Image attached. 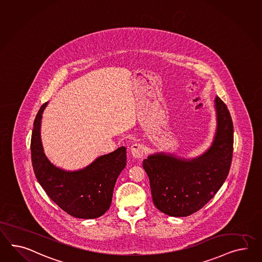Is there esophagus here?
I'll return each mask as SVG.
<instances>
[{"label": "esophagus", "instance_id": "obj_1", "mask_svg": "<svg viewBox=\"0 0 262 262\" xmlns=\"http://www.w3.org/2000/svg\"><path fill=\"white\" fill-rule=\"evenodd\" d=\"M130 151H131V155L133 156V158L140 160L143 157L144 148L141 143H134L130 148Z\"/></svg>", "mask_w": 262, "mask_h": 262}]
</instances>
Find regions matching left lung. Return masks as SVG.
Returning a JSON list of instances; mask_svg holds the SVG:
<instances>
[{"label": "left lung", "mask_w": 262, "mask_h": 262, "mask_svg": "<svg viewBox=\"0 0 262 262\" xmlns=\"http://www.w3.org/2000/svg\"><path fill=\"white\" fill-rule=\"evenodd\" d=\"M216 130L203 154L185 159L157 153L143 161L155 206L171 216L195 213L214 198L226 180L232 162L234 127L226 104L215 99Z\"/></svg>", "instance_id": "8db88e82"}]
</instances>
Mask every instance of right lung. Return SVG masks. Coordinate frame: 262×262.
Here are the masks:
<instances>
[{
	"label": "right lung",
	"instance_id": "obj_1",
	"mask_svg": "<svg viewBox=\"0 0 262 262\" xmlns=\"http://www.w3.org/2000/svg\"><path fill=\"white\" fill-rule=\"evenodd\" d=\"M46 102L34 121L31 137V160L34 173L47 195L60 208L78 219L91 220L107 211L115 183L126 165V148L98 157L86 167L67 171L51 163L45 154L40 124Z\"/></svg>",
	"mask_w": 262,
	"mask_h": 262
}]
</instances>
